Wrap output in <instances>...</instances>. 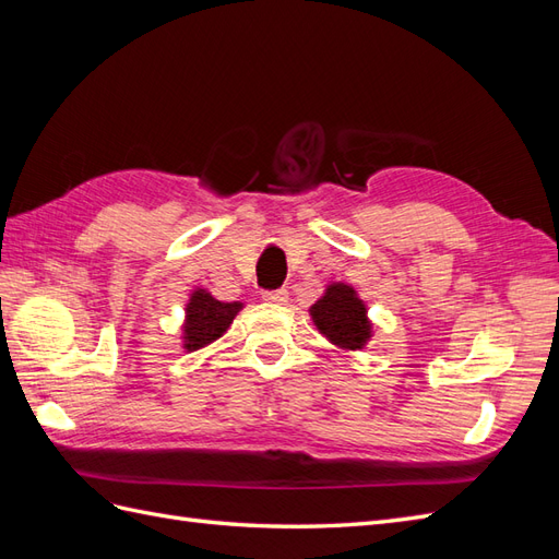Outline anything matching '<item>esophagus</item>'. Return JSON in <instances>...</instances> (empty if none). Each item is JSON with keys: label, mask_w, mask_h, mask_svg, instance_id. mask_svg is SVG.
<instances>
[{"label": "esophagus", "mask_w": 559, "mask_h": 559, "mask_svg": "<svg viewBox=\"0 0 559 559\" xmlns=\"http://www.w3.org/2000/svg\"><path fill=\"white\" fill-rule=\"evenodd\" d=\"M263 300L265 302H275V306H284L286 300H289V294L286 289H275V292H263Z\"/></svg>", "instance_id": "obj_1"}]
</instances>
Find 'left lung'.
<instances>
[{
    "instance_id": "left-lung-1",
    "label": "left lung",
    "mask_w": 559,
    "mask_h": 559,
    "mask_svg": "<svg viewBox=\"0 0 559 559\" xmlns=\"http://www.w3.org/2000/svg\"><path fill=\"white\" fill-rule=\"evenodd\" d=\"M317 331L326 341L345 352L364 349L373 335V324L368 319L366 302L345 282H333L310 308Z\"/></svg>"
}]
</instances>
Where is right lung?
<instances>
[{
	"label": "right lung",
	"mask_w": 559,
	"mask_h": 559,
	"mask_svg": "<svg viewBox=\"0 0 559 559\" xmlns=\"http://www.w3.org/2000/svg\"><path fill=\"white\" fill-rule=\"evenodd\" d=\"M245 306L242 302H222L216 300L207 289H193L186 302V319H183V349L195 352L212 345L216 337H222L233 319Z\"/></svg>",
	"instance_id": "add662e5"
}]
</instances>
